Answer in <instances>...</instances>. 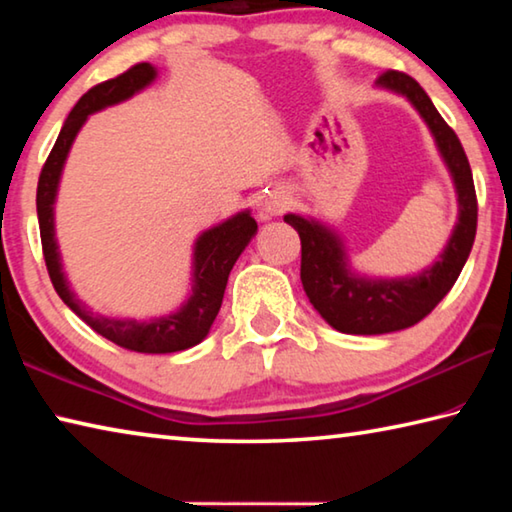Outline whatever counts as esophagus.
Listing matches in <instances>:
<instances>
[{"mask_svg":"<svg viewBox=\"0 0 512 512\" xmlns=\"http://www.w3.org/2000/svg\"><path fill=\"white\" fill-rule=\"evenodd\" d=\"M284 207H287V198L284 196H271V198H266V203H264V216H277V214H282L284 212Z\"/></svg>","mask_w":512,"mask_h":512,"instance_id":"34e87169","label":"esophagus"}]
</instances>
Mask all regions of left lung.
<instances>
[{
	"label": "left lung",
	"mask_w": 512,
	"mask_h": 512,
	"mask_svg": "<svg viewBox=\"0 0 512 512\" xmlns=\"http://www.w3.org/2000/svg\"><path fill=\"white\" fill-rule=\"evenodd\" d=\"M377 83L404 94L427 121L452 171L458 194V223L440 262L406 280H363L350 273L341 241L316 221L287 214L284 221L300 235V280L307 298L329 325L343 334H388L429 316L461 275L476 235V192L472 169L458 135L447 126L427 92L409 74L386 69Z\"/></svg>",
	"instance_id": "left-lung-1"
}]
</instances>
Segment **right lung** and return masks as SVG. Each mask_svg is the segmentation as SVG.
I'll return each mask as SVG.
<instances>
[{
    "label": "right lung",
    "instance_id": "1",
    "mask_svg": "<svg viewBox=\"0 0 512 512\" xmlns=\"http://www.w3.org/2000/svg\"><path fill=\"white\" fill-rule=\"evenodd\" d=\"M155 79V69L149 63H137L128 67L124 74L97 83L94 88L83 94L79 103L69 112L67 121L60 128V135L51 149L45 167L40 171L38 178V223H40V241H42V255H45V264L60 300L74 311L76 316L85 320L94 332L106 336L108 341L117 343L119 348H126L131 352H146V354H167V352H180L192 348V345L201 343L210 327L214 323L216 314H219L223 291L228 284V275L232 266L244 253L248 241L255 237L257 223L248 212H241L232 216L216 228L203 232L196 241L194 250V293L187 300V305L176 311V314L149 320V323H137V320H117L106 318L83 305V302L74 296L69 284L60 268V255L54 237V201L56 189L60 180V171L67 158L69 146H72L76 133L81 131L83 121L88 115L97 112L112 103H119L128 97H133L137 90H142Z\"/></svg>",
    "mask_w": 512,
    "mask_h": 512
}]
</instances>
